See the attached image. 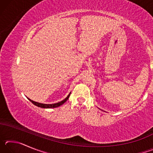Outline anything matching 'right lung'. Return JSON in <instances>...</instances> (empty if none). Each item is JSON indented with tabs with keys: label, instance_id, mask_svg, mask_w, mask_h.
<instances>
[{
	"label": "right lung",
	"instance_id": "obj_1",
	"mask_svg": "<svg viewBox=\"0 0 153 153\" xmlns=\"http://www.w3.org/2000/svg\"><path fill=\"white\" fill-rule=\"evenodd\" d=\"M71 94V93H70ZM70 94H69L67 97L65 98L63 100H62L61 102H59L57 103H55V104H42V103H39V102H35V101H33L30 98H28L31 102H32L33 105L37 106L38 107H41V108H55V107H58L59 106H61L63 104V103L65 102L67 99H68L69 96H70Z\"/></svg>",
	"mask_w": 153,
	"mask_h": 153
}]
</instances>
